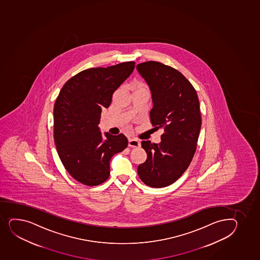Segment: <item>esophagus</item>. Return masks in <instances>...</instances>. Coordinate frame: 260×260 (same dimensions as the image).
Here are the masks:
<instances>
[{
	"label": "esophagus",
	"mask_w": 260,
	"mask_h": 260,
	"mask_svg": "<svg viewBox=\"0 0 260 260\" xmlns=\"http://www.w3.org/2000/svg\"><path fill=\"white\" fill-rule=\"evenodd\" d=\"M128 145V147H132V148H138V147H140L139 141L134 139V138H129Z\"/></svg>",
	"instance_id": "34e87169"
}]
</instances>
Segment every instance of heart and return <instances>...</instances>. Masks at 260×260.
Here are the masks:
<instances>
[{"instance_id": "1", "label": "heart", "mask_w": 260, "mask_h": 260, "mask_svg": "<svg viewBox=\"0 0 260 260\" xmlns=\"http://www.w3.org/2000/svg\"><path fill=\"white\" fill-rule=\"evenodd\" d=\"M132 87L134 90L148 89V87L142 81H135L134 83L132 84Z\"/></svg>"}]
</instances>
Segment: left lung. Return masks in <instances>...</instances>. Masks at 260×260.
Instances as JSON below:
<instances>
[{
	"mask_svg": "<svg viewBox=\"0 0 260 260\" xmlns=\"http://www.w3.org/2000/svg\"><path fill=\"white\" fill-rule=\"evenodd\" d=\"M137 70L152 94L151 123L164 131L160 143L142 142L147 159L137 173L148 186L166 187L181 176L195 154L202 123L199 97L187 79L170 66L149 61Z\"/></svg>",
	"mask_w": 260,
	"mask_h": 260,
	"instance_id": "obj_1",
	"label": "left lung"
}]
</instances>
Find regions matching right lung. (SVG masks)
I'll return each instance as SVG.
<instances>
[{
	"instance_id": "obj_1",
	"label": "right lung",
	"mask_w": 260,
	"mask_h": 260,
	"mask_svg": "<svg viewBox=\"0 0 260 260\" xmlns=\"http://www.w3.org/2000/svg\"><path fill=\"white\" fill-rule=\"evenodd\" d=\"M134 61L83 70L61 87L54 106V140L61 163L81 184L94 186L110 175V160L128 146L123 134H102V109L132 75Z\"/></svg>"
}]
</instances>
